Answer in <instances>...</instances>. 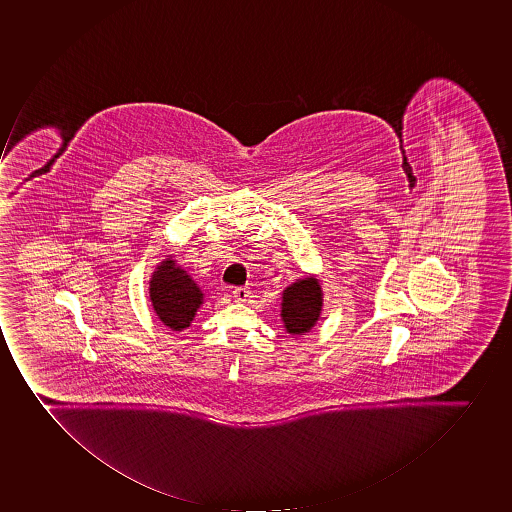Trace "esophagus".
Returning a JSON list of instances; mask_svg holds the SVG:
<instances>
[{
    "instance_id": "obj_1",
    "label": "esophagus",
    "mask_w": 512,
    "mask_h": 512,
    "mask_svg": "<svg viewBox=\"0 0 512 512\" xmlns=\"http://www.w3.org/2000/svg\"><path fill=\"white\" fill-rule=\"evenodd\" d=\"M233 300L238 301V303H241V301L248 300V297H250V288L248 287H237L233 288Z\"/></svg>"
}]
</instances>
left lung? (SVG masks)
I'll list each match as a JSON object with an SVG mask.
<instances>
[{"mask_svg": "<svg viewBox=\"0 0 512 512\" xmlns=\"http://www.w3.org/2000/svg\"><path fill=\"white\" fill-rule=\"evenodd\" d=\"M323 288L314 275H305L285 287L280 303V318L285 332L306 335L311 332L323 311Z\"/></svg>", "mask_w": 512, "mask_h": 512, "instance_id": "left-lung-1", "label": "left lung"}]
</instances>
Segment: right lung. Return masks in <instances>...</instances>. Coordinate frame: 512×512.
Segmentation results:
<instances>
[{
  "label": "right lung",
  "mask_w": 512,
  "mask_h": 512,
  "mask_svg": "<svg viewBox=\"0 0 512 512\" xmlns=\"http://www.w3.org/2000/svg\"><path fill=\"white\" fill-rule=\"evenodd\" d=\"M149 300L160 323L172 331H185L204 303V293L177 259L168 254L149 280Z\"/></svg>",
  "instance_id": "right-lung-1"
}]
</instances>
